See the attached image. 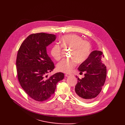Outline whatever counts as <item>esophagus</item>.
<instances>
[{
	"mask_svg": "<svg viewBox=\"0 0 125 125\" xmlns=\"http://www.w3.org/2000/svg\"><path fill=\"white\" fill-rule=\"evenodd\" d=\"M65 76H66V77H68V76H71V74H68V73H67V74H65Z\"/></svg>",
	"mask_w": 125,
	"mask_h": 125,
	"instance_id": "obj_1",
	"label": "esophagus"
}]
</instances>
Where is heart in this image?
<instances>
[{"instance_id": "heart-1", "label": "heart", "mask_w": 125, "mask_h": 125, "mask_svg": "<svg viewBox=\"0 0 125 125\" xmlns=\"http://www.w3.org/2000/svg\"><path fill=\"white\" fill-rule=\"evenodd\" d=\"M60 43L64 48L71 49L69 59H63L57 65V69L64 73H69L73 71L77 62L82 63L89 57L91 52L90 42L76 34H69L63 36L60 39ZM51 54L56 60H59L62 57V47L59 44H55L51 50Z\"/></svg>"}]
</instances>
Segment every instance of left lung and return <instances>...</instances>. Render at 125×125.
<instances>
[{
	"mask_svg": "<svg viewBox=\"0 0 125 125\" xmlns=\"http://www.w3.org/2000/svg\"><path fill=\"white\" fill-rule=\"evenodd\" d=\"M103 58L102 52L94 51L78 67L80 73H86L82 79L76 76L78 80L75 87V95L80 100L91 101L101 92L106 77V67L102 61Z\"/></svg>",
	"mask_w": 125,
	"mask_h": 125,
	"instance_id": "obj_1",
	"label": "left lung"
}]
</instances>
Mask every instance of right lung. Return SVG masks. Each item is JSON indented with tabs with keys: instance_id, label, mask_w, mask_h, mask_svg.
<instances>
[{
	"instance_id": "right-lung-1",
	"label": "right lung",
	"mask_w": 125,
	"mask_h": 125,
	"mask_svg": "<svg viewBox=\"0 0 125 125\" xmlns=\"http://www.w3.org/2000/svg\"><path fill=\"white\" fill-rule=\"evenodd\" d=\"M54 34L38 33L29 35L20 47L16 60L18 80L23 89L35 101H45L55 92L57 83L64 77L58 73L48 77L55 68L46 48L55 41Z\"/></svg>"
}]
</instances>
